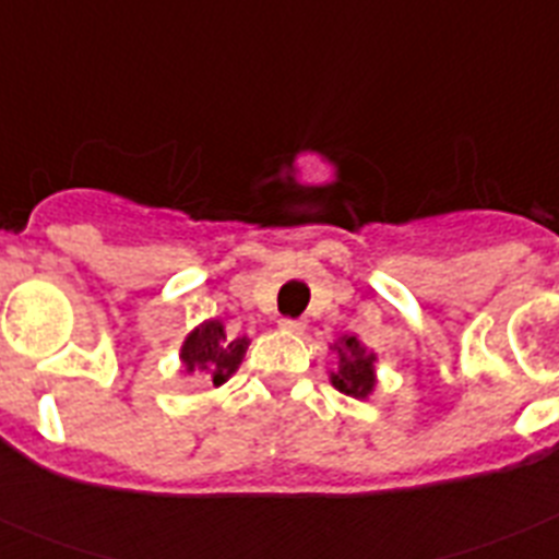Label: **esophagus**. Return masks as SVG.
Listing matches in <instances>:
<instances>
[{
	"label": "esophagus",
	"instance_id": "obj_1",
	"mask_svg": "<svg viewBox=\"0 0 559 559\" xmlns=\"http://www.w3.org/2000/svg\"><path fill=\"white\" fill-rule=\"evenodd\" d=\"M280 329H283L285 334H302V331H306V322L290 320V317H285V320H280Z\"/></svg>",
	"mask_w": 559,
	"mask_h": 559
}]
</instances>
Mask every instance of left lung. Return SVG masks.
Masks as SVG:
<instances>
[{
	"mask_svg": "<svg viewBox=\"0 0 559 559\" xmlns=\"http://www.w3.org/2000/svg\"><path fill=\"white\" fill-rule=\"evenodd\" d=\"M340 354V371L331 373L336 391L348 396H368L373 389V354L357 343V336H345Z\"/></svg>",
	"mask_w": 559,
	"mask_h": 559,
	"instance_id": "1",
	"label": "left lung"
}]
</instances>
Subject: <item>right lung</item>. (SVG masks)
Returning <instances> with one entry per match:
<instances>
[{
	"mask_svg": "<svg viewBox=\"0 0 559 559\" xmlns=\"http://www.w3.org/2000/svg\"><path fill=\"white\" fill-rule=\"evenodd\" d=\"M246 336L228 340L223 322L211 320L188 336L186 345H182V362H186L188 371L200 368V371H207L214 385H223L230 373L239 368V362L246 357Z\"/></svg>",
	"mask_w": 559,
	"mask_h": 559,
	"instance_id": "add662e5",
	"label": "right lung"
}]
</instances>
